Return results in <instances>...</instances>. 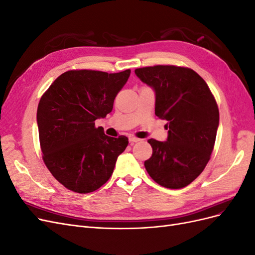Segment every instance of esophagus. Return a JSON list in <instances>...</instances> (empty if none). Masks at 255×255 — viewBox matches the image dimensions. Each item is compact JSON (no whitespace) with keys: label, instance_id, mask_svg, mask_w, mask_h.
<instances>
[{"label":"esophagus","instance_id":"obj_1","mask_svg":"<svg viewBox=\"0 0 255 255\" xmlns=\"http://www.w3.org/2000/svg\"><path fill=\"white\" fill-rule=\"evenodd\" d=\"M128 140H129V142H130V143H134V142L140 141L139 138H136V137H133V136H130V137L128 138Z\"/></svg>","mask_w":255,"mask_h":255}]
</instances>
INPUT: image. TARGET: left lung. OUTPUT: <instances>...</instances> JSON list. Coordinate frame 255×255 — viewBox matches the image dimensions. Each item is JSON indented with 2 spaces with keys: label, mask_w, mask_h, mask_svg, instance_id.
Masks as SVG:
<instances>
[{
  "label": "left lung",
  "mask_w": 255,
  "mask_h": 255,
  "mask_svg": "<svg viewBox=\"0 0 255 255\" xmlns=\"http://www.w3.org/2000/svg\"><path fill=\"white\" fill-rule=\"evenodd\" d=\"M135 74L155 92V115L167 120L166 141L149 139L145 170L160 186L179 189L201 174L211 158L219 111L205 81L189 68L154 66Z\"/></svg>",
  "instance_id": "left-lung-1"
}]
</instances>
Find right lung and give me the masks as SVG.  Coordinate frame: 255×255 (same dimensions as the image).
Here are the masks:
<instances>
[{"label": "right lung", "instance_id": "right-lung-1", "mask_svg": "<svg viewBox=\"0 0 255 255\" xmlns=\"http://www.w3.org/2000/svg\"><path fill=\"white\" fill-rule=\"evenodd\" d=\"M129 74V69L119 73L70 70L59 75L41 97L37 125L42 158L66 188L88 194L112 176L128 139L105 135L95 121L113 111L114 100Z\"/></svg>", "mask_w": 255, "mask_h": 255}]
</instances>
